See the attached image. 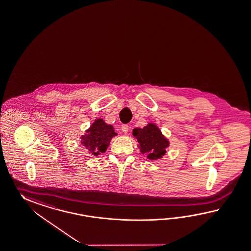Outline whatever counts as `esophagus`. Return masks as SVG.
I'll list each match as a JSON object with an SVG mask.
<instances>
[{"label": "esophagus", "instance_id": "1", "mask_svg": "<svg viewBox=\"0 0 251 251\" xmlns=\"http://www.w3.org/2000/svg\"><path fill=\"white\" fill-rule=\"evenodd\" d=\"M129 126L127 125V124H123V126H122V130H123V133H128V130H129Z\"/></svg>", "mask_w": 251, "mask_h": 251}]
</instances>
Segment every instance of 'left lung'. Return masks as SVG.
I'll use <instances>...</instances> for the list:
<instances>
[{"mask_svg":"<svg viewBox=\"0 0 251 251\" xmlns=\"http://www.w3.org/2000/svg\"><path fill=\"white\" fill-rule=\"evenodd\" d=\"M132 134L138 141V148L141 154H146L151 160L161 159L166 154V149L170 146V141L162 134L159 127L149 123L143 128H135Z\"/></svg>","mask_w":251,"mask_h":251,"instance_id":"8db88e82","label":"left lung"}]
</instances>
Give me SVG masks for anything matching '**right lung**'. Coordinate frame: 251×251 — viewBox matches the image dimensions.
Returning <instances> with one entry per match:
<instances>
[{"mask_svg": "<svg viewBox=\"0 0 251 251\" xmlns=\"http://www.w3.org/2000/svg\"><path fill=\"white\" fill-rule=\"evenodd\" d=\"M117 136L112 125H109L102 119L95 120L91 127L80 137V143L94 156L105 152L110 145L111 139Z\"/></svg>", "mask_w": 251, "mask_h": 251, "instance_id": "1", "label": "right lung"}]
</instances>
